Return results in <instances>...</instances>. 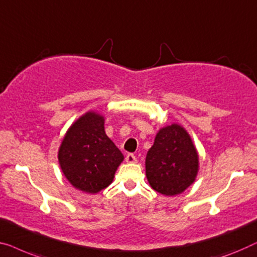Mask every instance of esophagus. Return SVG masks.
Masks as SVG:
<instances>
[{"label": "esophagus", "instance_id": "1", "mask_svg": "<svg viewBox=\"0 0 257 257\" xmlns=\"http://www.w3.org/2000/svg\"><path fill=\"white\" fill-rule=\"evenodd\" d=\"M125 162H127V163H136V156L133 154H128L127 156H125Z\"/></svg>", "mask_w": 257, "mask_h": 257}]
</instances>
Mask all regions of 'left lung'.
Wrapping results in <instances>:
<instances>
[{
	"label": "left lung",
	"mask_w": 257,
	"mask_h": 257,
	"mask_svg": "<svg viewBox=\"0 0 257 257\" xmlns=\"http://www.w3.org/2000/svg\"><path fill=\"white\" fill-rule=\"evenodd\" d=\"M198 166L192 140L185 129L175 123L157 133L146 158L148 182L164 196L184 192L196 180Z\"/></svg>",
	"instance_id": "1"
}]
</instances>
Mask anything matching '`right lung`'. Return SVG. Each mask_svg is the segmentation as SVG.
Segmentation results:
<instances>
[{
	"mask_svg": "<svg viewBox=\"0 0 257 257\" xmlns=\"http://www.w3.org/2000/svg\"><path fill=\"white\" fill-rule=\"evenodd\" d=\"M104 118L88 111L67 130L58 153L61 171L75 189L97 193L113 182L123 155L104 133Z\"/></svg>",
	"mask_w": 257,
	"mask_h": 257,
	"instance_id": "obj_1",
	"label": "right lung"
}]
</instances>
